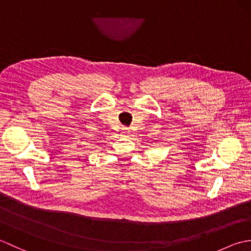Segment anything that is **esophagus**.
<instances>
[{
  "mask_svg": "<svg viewBox=\"0 0 251 251\" xmlns=\"http://www.w3.org/2000/svg\"><path fill=\"white\" fill-rule=\"evenodd\" d=\"M123 130H124V131H123V134H124V136H127V135L129 134L128 129H127V128H123Z\"/></svg>",
  "mask_w": 251,
  "mask_h": 251,
  "instance_id": "1",
  "label": "esophagus"
}]
</instances>
